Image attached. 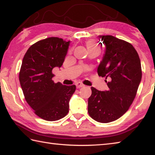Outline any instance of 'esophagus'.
Returning <instances> with one entry per match:
<instances>
[{"mask_svg":"<svg viewBox=\"0 0 155 155\" xmlns=\"http://www.w3.org/2000/svg\"><path fill=\"white\" fill-rule=\"evenodd\" d=\"M76 86H77V88H82V87H84V85L83 83H80V82H78V83H76Z\"/></svg>","mask_w":155,"mask_h":155,"instance_id":"obj_1","label":"esophagus"}]
</instances>
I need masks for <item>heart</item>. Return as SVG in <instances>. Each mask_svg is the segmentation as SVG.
I'll return each mask as SVG.
<instances>
[{"instance_id":"1","label":"heart","mask_w":155,"mask_h":155,"mask_svg":"<svg viewBox=\"0 0 155 155\" xmlns=\"http://www.w3.org/2000/svg\"><path fill=\"white\" fill-rule=\"evenodd\" d=\"M86 46L88 51L91 50H94V49H100V47L97 45V42L93 40L87 41Z\"/></svg>"}]
</instances>
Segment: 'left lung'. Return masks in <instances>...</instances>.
<instances>
[{
  "label": "left lung",
  "mask_w": 155,
  "mask_h": 155,
  "mask_svg": "<svg viewBox=\"0 0 155 155\" xmlns=\"http://www.w3.org/2000/svg\"><path fill=\"white\" fill-rule=\"evenodd\" d=\"M98 37L106 50L97 72L106 78L108 89L101 91L91 87L88 112L94 120L107 123L123 116L132 104L141 81L142 70L139 56L130 43L111 35Z\"/></svg>",
  "instance_id": "8db88e82"
}]
</instances>
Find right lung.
<instances>
[{
  "instance_id": "add662e5",
  "label": "right lung",
  "mask_w": 155,
  "mask_h": 155,
  "mask_svg": "<svg viewBox=\"0 0 155 155\" xmlns=\"http://www.w3.org/2000/svg\"><path fill=\"white\" fill-rule=\"evenodd\" d=\"M70 41L49 37L31 45L22 59L19 81L25 98L38 117L54 121L68 113L69 101L75 85L67 86L52 81V69L61 67Z\"/></svg>"
}]
</instances>
